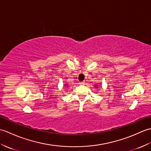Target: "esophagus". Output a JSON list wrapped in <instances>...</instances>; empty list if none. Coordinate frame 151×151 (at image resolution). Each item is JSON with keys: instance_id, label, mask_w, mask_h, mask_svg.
Here are the masks:
<instances>
[{"instance_id": "obj_1", "label": "esophagus", "mask_w": 151, "mask_h": 151, "mask_svg": "<svg viewBox=\"0 0 151 151\" xmlns=\"http://www.w3.org/2000/svg\"><path fill=\"white\" fill-rule=\"evenodd\" d=\"M79 84H81V85H84L85 84V82H80Z\"/></svg>"}]
</instances>
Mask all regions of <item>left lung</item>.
<instances>
[{"label":"left lung","instance_id":"left-lung-1","mask_svg":"<svg viewBox=\"0 0 151 151\" xmlns=\"http://www.w3.org/2000/svg\"><path fill=\"white\" fill-rule=\"evenodd\" d=\"M95 86H96V85H95ZM95 87H97V86H95Z\"/></svg>","mask_w":151,"mask_h":151}]
</instances>
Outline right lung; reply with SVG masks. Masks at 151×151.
<instances>
[{"label":"right lung","instance_id":"1","mask_svg":"<svg viewBox=\"0 0 151 151\" xmlns=\"http://www.w3.org/2000/svg\"><path fill=\"white\" fill-rule=\"evenodd\" d=\"M68 86V84H65V86ZM67 87H68V86H67Z\"/></svg>","mask_w":151,"mask_h":151}]
</instances>
